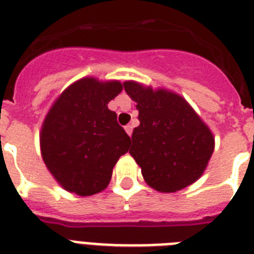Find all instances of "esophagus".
I'll use <instances>...</instances> for the list:
<instances>
[{
    "label": "esophagus",
    "instance_id": "34e87169",
    "mask_svg": "<svg viewBox=\"0 0 254 254\" xmlns=\"http://www.w3.org/2000/svg\"><path fill=\"white\" fill-rule=\"evenodd\" d=\"M125 130H127V134H129L131 137V131H133V127H131V125H127V127H125Z\"/></svg>",
    "mask_w": 254,
    "mask_h": 254
}]
</instances>
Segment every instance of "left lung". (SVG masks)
Here are the masks:
<instances>
[{
  "mask_svg": "<svg viewBox=\"0 0 254 254\" xmlns=\"http://www.w3.org/2000/svg\"><path fill=\"white\" fill-rule=\"evenodd\" d=\"M124 88L137 103L139 120L129 153L147 185L175 192L199 179L215 147L208 127L173 92L153 91L134 81L124 83Z\"/></svg>",
  "mask_w": 254,
  "mask_h": 254,
  "instance_id": "1",
  "label": "left lung"
}]
</instances>
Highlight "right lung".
Instances as JSON below:
<instances>
[{"instance_id": "right-lung-1", "label": "right lung", "mask_w": 254, "mask_h": 254, "mask_svg": "<svg viewBox=\"0 0 254 254\" xmlns=\"http://www.w3.org/2000/svg\"><path fill=\"white\" fill-rule=\"evenodd\" d=\"M123 89L120 81L85 77L55 101L41 131L42 157L63 189L89 196L107 189L112 170L129 149L130 137L108 103Z\"/></svg>"}]
</instances>
